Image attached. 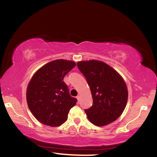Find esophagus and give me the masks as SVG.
Masks as SVG:
<instances>
[{
	"mask_svg": "<svg viewBox=\"0 0 157 157\" xmlns=\"http://www.w3.org/2000/svg\"><path fill=\"white\" fill-rule=\"evenodd\" d=\"M77 99H78V102H79V100H80V95H78V96L76 97Z\"/></svg>",
	"mask_w": 157,
	"mask_h": 157,
	"instance_id": "34e87169",
	"label": "esophagus"
}]
</instances>
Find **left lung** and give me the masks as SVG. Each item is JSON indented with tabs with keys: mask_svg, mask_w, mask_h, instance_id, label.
<instances>
[{
	"mask_svg": "<svg viewBox=\"0 0 157 157\" xmlns=\"http://www.w3.org/2000/svg\"><path fill=\"white\" fill-rule=\"evenodd\" d=\"M77 66L91 89L93 105L84 109L89 120L97 126L116 121L126 107L128 91L119 74L107 63L97 60L82 61Z\"/></svg>",
	"mask_w": 157,
	"mask_h": 157,
	"instance_id": "8db88e82",
	"label": "left lung"
}]
</instances>
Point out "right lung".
Listing matches in <instances>:
<instances>
[{
	"label": "right lung",
	"instance_id": "1",
	"mask_svg": "<svg viewBox=\"0 0 157 157\" xmlns=\"http://www.w3.org/2000/svg\"><path fill=\"white\" fill-rule=\"evenodd\" d=\"M73 61L57 59L39 68L27 89V102L40 123L57 127L67 120L68 113L78 100L71 96L63 78L75 67Z\"/></svg>",
	"mask_w": 157,
	"mask_h": 157
}]
</instances>
